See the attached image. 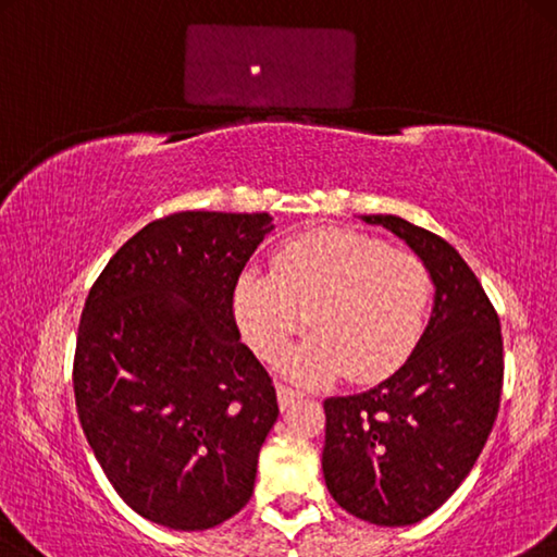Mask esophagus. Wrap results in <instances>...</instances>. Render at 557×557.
Here are the masks:
<instances>
[{"mask_svg":"<svg viewBox=\"0 0 557 557\" xmlns=\"http://www.w3.org/2000/svg\"><path fill=\"white\" fill-rule=\"evenodd\" d=\"M302 396H305L302 389H295V386H287V384H277V401H280L282 409H287L289 404L302 399Z\"/></svg>","mask_w":557,"mask_h":557,"instance_id":"1","label":"esophagus"}]
</instances>
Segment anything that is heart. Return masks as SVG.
<instances>
[{"label": "heart", "mask_w": 557, "mask_h": 557, "mask_svg": "<svg viewBox=\"0 0 557 557\" xmlns=\"http://www.w3.org/2000/svg\"><path fill=\"white\" fill-rule=\"evenodd\" d=\"M431 280L417 255L372 235L317 227L287 237L270 272L245 270L233 310L245 342L280 361L310 322L314 337L289 359L297 376L344 372L367 384L394 374L421 337Z\"/></svg>", "instance_id": "b5f03b06"}]
</instances>
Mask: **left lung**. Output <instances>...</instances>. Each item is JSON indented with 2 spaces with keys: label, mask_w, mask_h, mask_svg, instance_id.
Segmentation results:
<instances>
[{
  "label": "left lung",
  "mask_w": 557,
  "mask_h": 557,
  "mask_svg": "<svg viewBox=\"0 0 557 557\" xmlns=\"http://www.w3.org/2000/svg\"><path fill=\"white\" fill-rule=\"evenodd\" d=\"M364 220L426 264L434 312L399 372L324 399L322 471L347 513L394 528L444 506L481 456L500 406L503 337L496 307L444 237L396 215Z\"/></svg>",
  "instance_id": "left-lung-1"
}]
</instances>
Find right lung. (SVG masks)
<instances>
[{"mask_svg":"<svg viewBox=\"0 0 557 557\" xmlns=\"http://www.w3.org/2000/svg\"><path fill=\"white\" fill-rule=\"evenodd\" d=\"M268 213L183 210L148 223L88 289L76 411L106 479L138 516L208 531L252 496L277 394L240 342L233 295Z\"/></svg>","mask_w":557,"mask_h":557,"instance_id":"obj_1","label":"right lung"}]
</instances>
